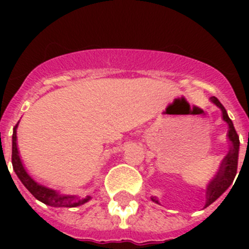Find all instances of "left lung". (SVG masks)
<instances>
[{
  "label": "left lung",
  "instance_id": "8db88e82",
  "mask_svg": "<svg viewBox=\"0 0 249 249\" xmlns=\"http://www.w3.org/2000/svg\"><path fill=\"white\" fill-rule=\"evenodd\" d=\"M211 101L214 103L217 107L222 111V117H223L224 122H227L228 124V141H230V152L228 155L224 157L222 166L219 168V172L214 177L212 182L210 183L208 188H207V202L206 207L212 204L215 199H218L226 191L228 187L232 184L233 179L236 177L237 167H238V152H239V137L237 135L233 122L231 118L228 117L227 111L223 107L221 102L215 97H211ZM151 199L156 203H158V199L156 197H151ZM160 204V203H158Z\"/></svg>",
  "mask_w": 249,
  "mask_h": 249
}]
</instances>
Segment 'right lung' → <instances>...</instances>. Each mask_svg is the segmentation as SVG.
<instances>
[{"label": "right lung", "instance_id": "obj_1", "mask_svg": "<svg viewBox=\"0 0 249 249\" xmlns=\"http://www.w3.org/2000/svg\"><path fill=\"white\" fill-rule=\"evenodd\" d=\"M17 123L16 126L13 127V135H12V166L13 171L19 178V181L23 183V186L30 191L36 199L39 202L47 204L51 207H78L81 204H85L91 199V196H86V197H76V196H67L61 195L56 190L48 188L43 184L38 183L28 175L26 171L25 166L22 163L21 158H19L18 148H17Z\"/></svg>", "mask_w": 249, "mask_h": 249}]
</instances>
